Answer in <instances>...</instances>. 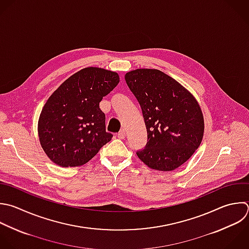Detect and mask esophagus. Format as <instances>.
Returning a JSON list of instances; mask_svg holds the SVG:
<instances>
[{
    "instance_id": "esophagus-1",
    "label": "esophagus",
    "mask_w": 249,
    "mask_h": 249,
    "mask_svg": "<svg viewBox=\"0 0 249 249\" xmlns=\"http://www.w3.org/2000/svg\"><path fill=\"white\" fill-rule=\"evenodd\" d=\"M118 137H119L120 139H124V137H125V131H124V129H121V130H120V132L118 133Z\"/></svg>"
}]
</instances>
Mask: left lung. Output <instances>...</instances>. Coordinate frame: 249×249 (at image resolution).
I'll use <instances>...</instances> for the list:
<instances>
[{"mask_svg": "<svg viewBox=\"0 0 249 249\" xmlns=\"http://www.w3.org/2000/svg\"><path fill=\"white\" fill-rule=\"evenodd\" d=\"M137 98L148 133L138 158L150 168L172 171L199 147L204 120L196 97L176 80L157 69H135L124 76Z\"/></svg>", "mask_w": 249, "mask_h": 249, "instance_id": "8db88e82", "label": "left lung"}]
</instances>
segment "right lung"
Masks as SVG:
<instances>
[{
  "label": "right lung",
  "mask_w": 249,
  "mask_h": 249,
  "mask_svg": "<svg viewBox=\"0 0 249 249\" xmlns=\"http://www.w3.org/2000/svg\"><path fill=\"white\" fill-rule=\"evenodd\" d=\"M119 82L116 72L87 67L69 77L49 97L39 117L38 134L53 162L61 167L83 165L112 139L99 103Z\"/></svg>",
  "instance_id": "right-lung-1"
}]
</instances>
